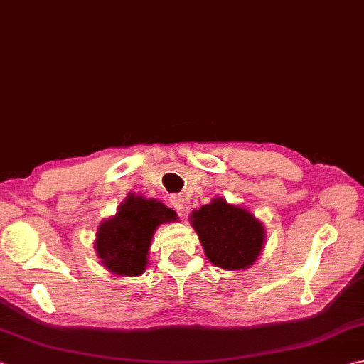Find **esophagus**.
<instances>
[{"instance_id": "34e87169", "label": "esophagus", "mask_w": 364, "mask_h": 364, "mask_svg": "<svg viewBox=\"0 0 364 364\" xmlns=\"http://www.w3.org/2000/svg\"><path fill=\"white\" fill-rule=\"evenodd\" d=\"M170 203H172V206L173 208L176 210V211H180V213H183V210H184V198L181 197V196H173V197H170Z\"/></svg>"}]
</instances>
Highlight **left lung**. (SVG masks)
Wrapping results in <instances>:
<instances>
[{"instance_id": "obj_1", "label": "left lung", "mask_w": 364, "mask_h": 364, "mask_svg": "<svg viewBox=\"0 0 364 364\" xmlns=\"http://www.w3.org/2000/svg\"><path fill=\"white\" fill-rule=\"evenodd\" d=\"M206 259L227 272L251 268L265 246V225L245 206L215 197L191 213Z\"/></svg>"}]
</instances>
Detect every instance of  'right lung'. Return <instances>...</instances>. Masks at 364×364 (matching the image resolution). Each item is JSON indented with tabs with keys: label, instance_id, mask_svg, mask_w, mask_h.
Wrapping results in <instances>:
<instances>
[{
	"label": "right lung",
	"instance_id": "right-lung-1",
	"mask_svg": "<svg viewBox=\"0 0 364 364\" xmlns=\"http://www.w3.org/2000/svg\"><path fill=\"white\" fill-rule=\"evenodd\" d=\"M176 220V213L161 200L129 192L115 215L97 227L95 249L102 267L115 276L144 274L156 229Z\"/></svg>",
	"mask_w": 364,
	"mask_h": 364
}]
</instances>
